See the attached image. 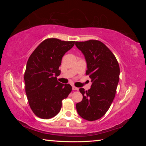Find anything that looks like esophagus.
<instances>
[{
	"mask_svg": "<svg viewBox=\"0 0 146 146\" xmlns=\"http://www.w3.org/2000/svg\"><path fill=\"white\" fill-rule=\"evenodd\" d=\"M72 89H73V90H76V91H78V88L75 87V86H72Z\"/></svg>",
	"mask_w": 146,
	"mask_h": 146,
	"instance_id": "1",
	"label": "esophagus"
}]
</instances>
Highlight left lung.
<instances>
[{"label": "left lung", "instance_id": "8db88e82", "mask_svg": "<svg viewBox=\"0 0 146 146\" xmlns=\"http://www.w3.org/2000/svg\"><path fill=\"white\" fill-rule=\"evenodd\" d=\"M75 45L84 55L88 66L86 74L92 82L90 90L79 89L83 98L76 108L84 119L94 121L106 114L114 99L119 81V64L114 54L99 40L76 41Z\"/></svg>", "mask_w": 146, "mask_h": 146}]
</instances>
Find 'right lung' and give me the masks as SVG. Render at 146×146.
<instances>
[{"label": "right lung", "mask_w": 146, "mask_h": 146, "mask_svg": "<svg viewBox=\"0 0 146 146\" xmlns=\"http://www.w3.org/2000/svg\"><path fill=\"white\" fill-rule=\"evenodd\" d=\"M75 41L55 38L42 42L29 56L24 79L29 105L36 117L49 119L60 111L62 101L71 92L69 84L57 80L62 58L73 48Z\"/></svg>", "instance_id": "right-lung-1"}]
</instances>
